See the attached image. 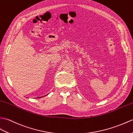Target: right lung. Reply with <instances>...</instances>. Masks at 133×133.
I'll use <instances>...</instances> for the list:
<instances>
[{
	"instance_id": "right-lung-1",
	"label": "right lung",
	"mask_w": 133,
	"mask_h": 133,
	"mask_svg": "<svg viewBox=\"0 0 133 133\" xmlns=\"http://www.w3.org/2000/svg\"><path fill=\"white\" fill-rule=\"evenodd\" d=\"M38 97V98H39V97Z\"/></svg>"
}]
</instances>
